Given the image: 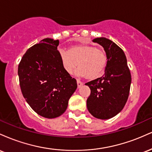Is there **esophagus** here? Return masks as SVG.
Returning a JSON list of instances; mask_svg holds the SVG:
<instances>
[{
  "label": "esophagus",
  "mask_w": 152,
  "mask_h": 152,
  "mask_svg": "<svg viewBox=\"0 0 152 152\" xmlns=\"http://www.w3.org/2000/svg\"><path fill=\"white\" fill-rule=\"evenodd\" d=\"M82 85H83V82H81V81H79V80H77V86H78V88H80Z\"/></svg>",
  "instance_id": "esophagus-1"
}]
</instances>
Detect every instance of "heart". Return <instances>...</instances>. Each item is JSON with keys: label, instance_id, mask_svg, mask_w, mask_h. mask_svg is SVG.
<instances>
[{"label": "heart", "instance_id": "obj_1", "mask_svg": "<svg viewBox=\"0 0 152 152\" xmlns=\"http://www.w3.org/2000/svg\"><path fill=\"white\" fill-rule=\"evenodd\" d=\"M62 66L67 74H71L78 66L77 74L85 76L90 81L102 76L107 64V57L104 50L93 45H73L68 50H59Z\"/></svg>", "mask_w": 152, "mask_h": 152}]
</instances>
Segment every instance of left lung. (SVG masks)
Masks as SVG:
<instances>
[{"label":"left lung","instance_id":"1","mask_svg":"<svg viewBox=\"0 0 152 152\" xmlns=\"http://www.w3.org/2000/svg\"><path fill=\"white\" fill-rule=\"evenodd\" d=\"M103 46L107 57L105 74L85 85L91 89L87 99V109L94 117L109 119L124 107L129 94L132 76L123 50L108 38L93 40Z\"/></svg>","mask_w":152,"mask_h":152}]
</instances>
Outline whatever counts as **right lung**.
<instances>
[{"mask_svg": "<svg viewBox=\"0 0 152 152\" xmlns=\"http://www.w3.org/2000/svg\"><path fill=\"white\" fill-rule=\"evenodd\" d=\"M58 44V40H41L27 50L18 69L24 99L35 112L48 118L65 112L77 88L76 80L63 68Z\"/></svg>", "mask_w": 152, "mask_h": 152, "instance_id": "obj_1", "label": "right lung"}]
</instances>
